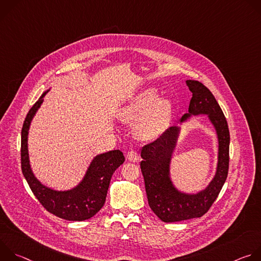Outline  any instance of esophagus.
Segmentation results:
<instances>
[{
	"label": "esophagus",
	"instance_id": "1",
	"mask_svg": "<svg viewBox=\"0 0 261 261\" xmlns=\"http://www.w3.org/2000/svg\"><path fill=\"white\" fill-rule=\"evenodd\" d=\"M127 159H128L130 162H136V161H138V159H139L138 153H137L136 151H133V150L129 151L128 154H127Z\"/></svg>",
	"mask_w": 261,
	"mask_h": 261
}]
</instances>
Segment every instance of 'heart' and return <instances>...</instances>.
<instances>
[{
    "mask_svg": "<svg viewBox=\"0 0 261 261\" xmlns=\"http://www.w3.org/2000/svg\"><path fill=\"white\" fill-rule=\"evenodd\" d=\"M157 90L150 88L139 93L120 111V119L134 123L136 135L143 140L159 137L165 130L171 115V103L165 98H158Z\"/></svg>",
    "mask_w": 261,
    "mask_h": 261,
    "instance_id": "obj_1",
    "label": "heart"
}]
</instances>
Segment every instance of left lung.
<instances>
[{
  "instance_id": "obj_1",
  "label": "left lung",
  "mask_w": 261,
  "mask_h": 261,
  "mask_svg": "<svg viewBox=\"0 0 261 261\" xmlns=\"http://www.w3.org/2000/svg\"><path fill=\"white\" fill-rule=\"evenodd\" d=\"M192 92L188 114L180 123L192 116L206 115L218 137V163L215 176L203 190L190 194L177 190L170 178V162L180 128L167 129L157 140L141 148V172L144 178L148 205L163 222L171 223L203 216L217 199L224 185L229 166V130L217 100L211 91L197 81H186Z\"/></svg>"
}]
</instances>
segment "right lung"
Returning <instances> with one entry per match:
<instances>
[{
	"mask_svg": "<svg viewBox=\"0 0 261 261\" xmlns=\"http://www.w3.org/2000/svg\"><path fill=\"white\" fill-rule=\"evenodd\" d=\"M49 91V90H48ZM44 92L29 113L21 129V170L30 188L39 202L55 216L68 221H84L95 216L104 205L109 182L125 157L120 150L97 155L91 162L82 181L70 190L58 191L46 187L37 178L31 168L28 134L31 122L48 92Z\"/></svg>",
	"mask_w": 261,
	"mask_h": 261,
	"instance_id": "add662e5",
	"label": "right lung"
}]
</instances>
